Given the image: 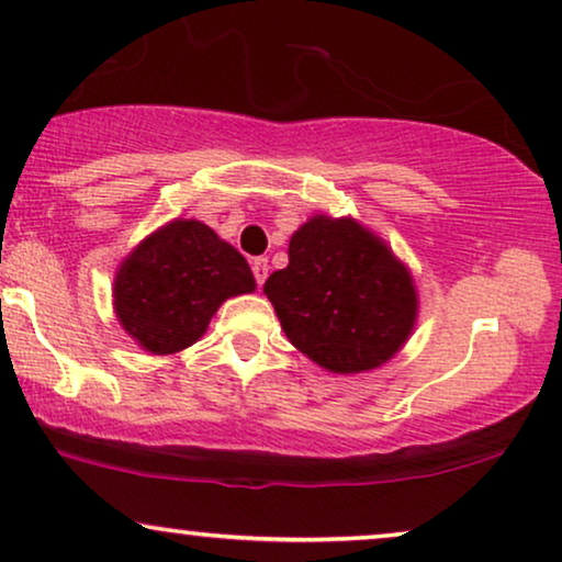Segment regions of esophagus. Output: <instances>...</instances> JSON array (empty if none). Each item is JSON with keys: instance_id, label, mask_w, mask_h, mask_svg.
I'll return each mask as SVG.
<instances>
[{"instance_id": "obj_1", "label": "esophagus", "mask_w": 562, "mask_h": 562, "mask_svg": "<svg viewBox=\"0 0 562 562\" xmlns=\"http://www.w3.org/2000/svg\"><path fill=\"white\" fill-rule=\"evenodd\" d=\"M252 276H256L258 286H263L266 279H268V258L252 260Z\"/></svg>"}]
</instances>
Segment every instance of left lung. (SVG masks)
Segmentation results:
<instances>
[{
    "label": "left lung",
    "mask_w": 562,
    "mask_h": 562,
    "mask_svg": "<svg viewBox=\"0 0 562 562\" xmlns=\"http://www.w3.org/2000/svg\"><path fill=\"white\" fill-rule=\"evenodd\" d=\"M263 291L289 342L333 373L383 366L417 322L409 268L350 217L304 222L289 240V266Z\"/></svg>",
    "instance_id": "obj_1"
}]
</instances>
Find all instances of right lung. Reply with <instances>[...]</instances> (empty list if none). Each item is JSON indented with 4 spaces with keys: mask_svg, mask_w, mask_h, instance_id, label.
Listing matches in <instances>:
<instances>
[{
    "mask_svg": "<svg viewBox=\"0 0 562 562\" xmlns=\"http://www.w3.org/2000/svg\"><path fill=\"white\" fill-rule=\"evenodd\" d=\"M256 291L248 260L199 220H173L145 237L114 276V312L153 356L194 345L229 296Z\"/></svg>",
    "mask_w": 562,
    "mask_h": 562,
    "instance_id": "right-lung-1",
    "label": "right lung"
}]
</instances>
